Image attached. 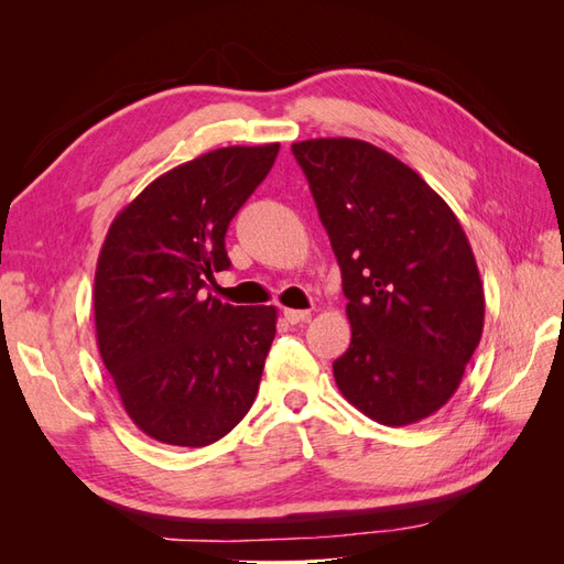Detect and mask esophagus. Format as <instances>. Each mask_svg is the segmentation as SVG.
<instances>
[{"instance_id": "esophagus-1", "label": "esophagus", "mask_w": 564, "mask_h": 564, "mask_svg": "<svg viewBox=\"0 0 564 564\" xmlns=\"http://www.w3.org/2000/svg\"><path fill=\"white\" fill-rule=\"evenodd\" d=\"M284 319H286V322H292V324H299V322L311 319V311H294V308H284Z\"/></svg>"}]
</instances>
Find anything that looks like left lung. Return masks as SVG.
<instances>
[{
    "instance_id": "1",
    "label": "left lung",
    "mask_w": 564,
    "mask_h": 564,
    "mask_svg": "<svg viewBox=\"0 0 564 564\" xmlns=\"http://www.w3.org/2000/svg\"><path fill=\"white\" fill-rule=\"evenodd\" d=\"M344 275V398L383 425L445 406L485 327V292L458 218L414 169L357 139L292 145Z\"/></svg>"
}]
</instances>
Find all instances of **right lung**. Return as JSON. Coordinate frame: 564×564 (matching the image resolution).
I'll use <instances>...</instances> for the list:
<instances>
[{
    "label": "right lung",
    "instance_id": "add662e5",
    "mask_svg": "<svg viewBox=\"0 0 564 564\" xmlns=\"http://www.w3.org/2000/svg\"><path fill=\"white\" fill-rule=\"evenodd\" d=\"M280 143L230 145L174 166L115 216L94 280L96 340L124 412L164 445L207 447L259 392L275 305L220 303L226 230Z\"/></svg>",
    "mask_w": 564,
    "mask_h": 564
}]
</instances>
